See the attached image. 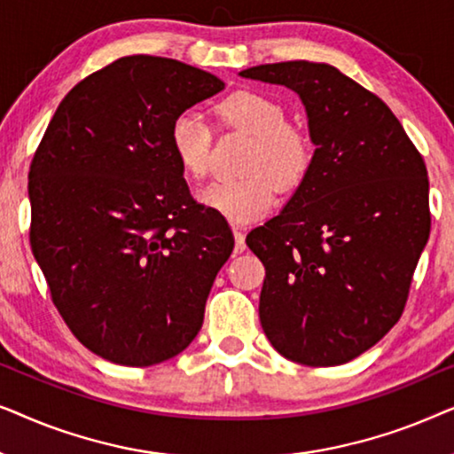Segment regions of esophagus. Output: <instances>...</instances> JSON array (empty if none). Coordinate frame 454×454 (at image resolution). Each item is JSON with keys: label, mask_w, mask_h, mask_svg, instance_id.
<instances>
[{"label": "esophagus", "mask_w": 454, "mask_h": 454, "mask_svg": "<svg viewBox=\"0 0 454 454\" xmlns=\"http://www.w3.org/2000/svg\"><path fill=\"white\" fill-rule=\"evenodd\" d=\"M233 238H235V254H241L246 250V235L239 227L233 225Z\"/></svg>", "instance_id": "esophagus-1"}]
</instances>
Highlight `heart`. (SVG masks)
<instances>
[{"mask_svg":"<svg viewBox=\"0 0 454 454\" xmlns=\"http://www.w3.org/2000/svg\"><path fill=\"white\" fill-rule=\"evenodd\" d=\"M227 128L254 136L247 173L235 182H215L198 194L204 207L231 223H250L269 213L277 200V184L294 190L306 179L312 167V142L294 123H287L283 105L256 90H238L215 107ZM169 146L182 171L202 179L210 167L213 128L202 115L184 111L173 117Z\"/></svg>","mask_w":454,"mask_h":454,"instance_id":"obj_1","label":"heart"}]
</instances>
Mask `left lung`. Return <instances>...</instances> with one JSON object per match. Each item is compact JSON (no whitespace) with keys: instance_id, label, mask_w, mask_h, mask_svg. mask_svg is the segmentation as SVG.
Wrapping results in <instances>:
<instances>
[{"instance_id":"left-lung-1","label":"left lung","mask_w":454,"mask_h":454,"mask_svg":"<svg viewBox=\"0 0 454 454\" xmlns=\"http://www.w3.org/2000/svg\"><path fill=\"white\" fill-rule=\"evenodd\" d=\"M239 76L295 90L316 145L291 200L246 238L266 270L260 325L291 362L347 364L405 309L430 238L426 163L388 105L337 67L281 61Z\"/></svg>"}]
</instances>
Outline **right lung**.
I'll list each match as a JSON object with an SVG mask.
<instances>
[{
	"instance_id": "obj_1",
	"label": "right lung",
	"mask_w": 454,
	"mask_h": 454,
	"mask_svg": "<svg viewBox=\"0 0 454 454\" xmlns=\"http://www.w3.org/2000/svg\"><path fill=\"white\" fill-rule=\"evenodd\" d=\"M225 82L177 59L128 55L64 97L28 173L30 247L86 349L154 365L200 331L233 233L190 196L173 117Z\"/></svg>"
}]
</instances>
